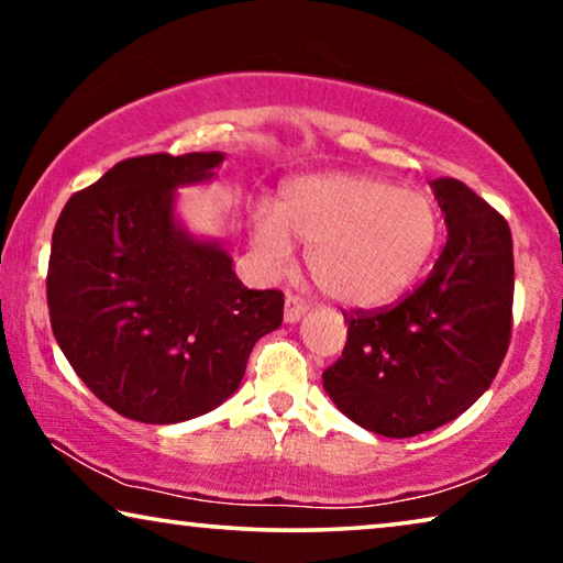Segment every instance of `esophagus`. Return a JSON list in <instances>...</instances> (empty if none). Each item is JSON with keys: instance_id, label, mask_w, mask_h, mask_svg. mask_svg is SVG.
<instances>
[{"instance_id": "obj_1", "label": "esophagus", "mask_w": 563, "mask_h": 563, "mask_svg": "<svg viewBox=\"0 0 563 563\" xmlns=\"http://www.w3.org/2000/svg\"><path fill=\"white\" fill-rule=\"evenodd\" d=\"M306 313H308L306 302L288 296V300H285V313H283L285 323H298V320H300L302 316H306Z\"/></svg>"}]
</instances>
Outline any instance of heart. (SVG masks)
<instances>
[{
  "label": "heart",
  "instance_id": "heart-1",
  "mask_svg": "<svg viewBox=\"0 0 563 563\" xmlns=\"http://www.w3.org/2000/svg\"><path fill=\"white\" fill-rule=\"evenodd\" d=\"M253 243L271 273H285L296 236L320 290L351 308L398 298L431 257L439 216L423 192L361 173L302 175L285 183L275 208L250 216Z\"/></svg>",
  "mask_w": 563,
  "mask_h": 563
}]
</instances>
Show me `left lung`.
I'll return each mask as SVG.
<instances>
[{"instance_id":"8db88e82","label":"left lung","mask_w":563,"mask_h":563,"mask_svg":"<svg viewBox=\"0 0 563 563\" xmlns=\"http://www.w3.org/2000/svg\"><path fill=\"white\" fill-rule=\"evenodd\" d=\"M431 190L449 230L431 275L396 308L345 318L343 355L323 373L335 408L386 439L433 431L474 406L511 338L508 222L453 177Z\"/></svg>"}]
</instances>
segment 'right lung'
<instances>
[{"mask_svg":"<svg viewBox=\"0 0 563 563\" xmlns=\"http://www.w3.org/2000/svg\"><path fill=\"white\" fill-rule=\"evenodd\" d=\"M225 153L122 159L67 200L52 233V333L92 394L142 423H183L235 394L280 290H247L216 238L187 230L177 190Z\"/></svg>","mask_w":563,"mask_h":563,"instance_id":"1","label":"right lung"}]
</instances>
